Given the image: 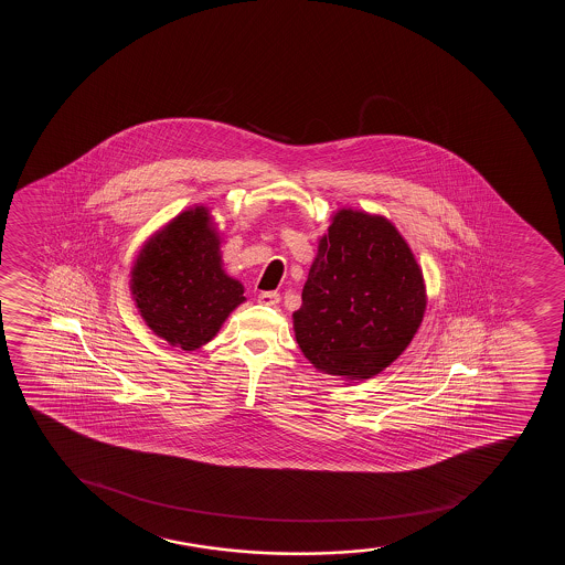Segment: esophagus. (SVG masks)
<instances>
[{
	"mask_svg": "<svg viewBox=\"0 0 565 565\" xmlns=\"http://www.w3.org/2000/svg\"><path fill=\"white\" fill-rule=\"evenodd\" d=\"M258 301L262 306H277L280 301V296L277 292H262L258 296Z\"/></svg>",
	"mask_w": 565,
	"mask_h": 565,
	"instance_id": "1",
	"label": "esophagus"
}]
</instances>
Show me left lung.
<instances>
[{"label": "left lung", "mask_w": 565, "mask_h": 565, "mask_svg": "<svg viewBox=\"0 0 565 565\" xmlns=\"http://www.w3.org/2000/svg\"><path fill=\"white\" fill-rule=\"evenodd\" d=\"M294 333L303 356L326 375L367 381L402 356L420 328L426 285L397 227L343 207L318 239Z\"/></svg>", "instance_id": "obj_1"}]
</instances>
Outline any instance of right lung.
<instances>
[{
    "label": "right lung",
    "mask_w": 565,
    "mask_h": 565,
    "mask_svg": "<svg viewBox=\"0 0 565 565\" xmlns=\"http://www.w3.org/2000/svg\"><path fill=\"white\" fill-rule=\"evenodd\" d=\"M221 243L209 207L194 205L137 254L131 298L145 324L171 347L200 349L245 301L243 285L222 269Z\"/></svg>",
    "instance_id": "add662e5"
}]
</instances>
